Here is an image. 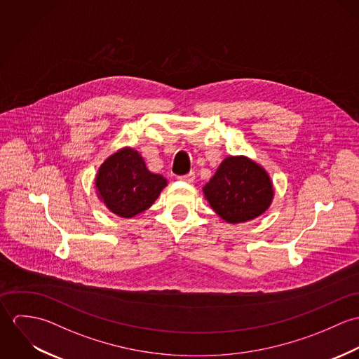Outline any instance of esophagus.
Segmentation results:
<instances>
[{"label": "esophagus", "instance_id": "obj_1", "mask_svg": "<svg viewBox=\"0 0 359 359\" xmlns=\"http://www.w3.org/2000/svg\"><path fill=\"white\" fill-rule=\"evenodd\" d=\"M178 180L191 184V182H194V180H195V171H191V172H188V174H185V175H181V177H178Z\"/></svg>", "mask_w": 359, "mask_h": 359}]
</instances>
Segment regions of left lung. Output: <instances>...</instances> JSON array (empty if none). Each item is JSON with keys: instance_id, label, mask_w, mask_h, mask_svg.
<instances>
[{"instance_id": "obj_1", "label": "left lung", "mask_w": 359, "mask_h": 359, "mask_svg": "<svg viewBox=\"0 0 359 359\" xmlns=\"http://www.w3.org/2000/svg\"><path fill=\"white\" fill-rule=\"evenodd\" d=\"M203 192L215 212L232 224L256 218L273 196L268 174L246 157L225 158Z\"/></svg>"}]
</instances>
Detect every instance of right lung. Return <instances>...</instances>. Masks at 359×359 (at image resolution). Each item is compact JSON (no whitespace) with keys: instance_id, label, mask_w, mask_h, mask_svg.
I'll return each mask as SVG.
<instances>
[{"instance_id":"add662e5","label":"right lung","mask_w":359,"mask_h":359,"mask_svg":"<svg viewBox=\"0 0 359 359\" xmlns=\"http://www.w3.org/2000/svg\"><path fill=\"white\" fill-rule=\"evenodd\" d=\"M165 185V180L151 172L141 154L130 148L110 156L97 175V189L103 203L124 218L149 208Z\"/></svg>"}]
</instances>
